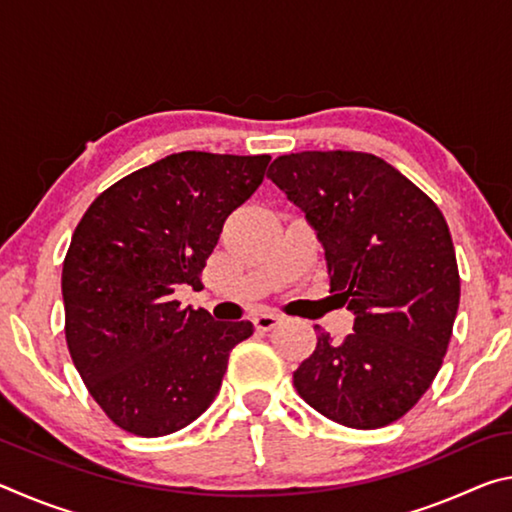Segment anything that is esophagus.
Here are the masks:
<instances>
[{"label": "esophagus", "mask_w": 512, "mask_h": 512, "mask_svg": "<svg viewBox=\"0 0 512 512\" xmlns=\"http://www.w3.org/2000/svg\"><path fill=\"white\" fill-rule=\"evenodd\" d=\"M277 323H280V316L271 314V311H266V314H257L253 318V325L259 329V332H268V329H273Z\"/></svg>", "instance_id": "1"}]
</instances>
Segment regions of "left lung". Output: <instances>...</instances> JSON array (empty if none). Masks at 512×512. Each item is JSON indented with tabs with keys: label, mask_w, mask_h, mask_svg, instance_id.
I'll return each instance as SVG.
<instances>
[{
	"label": "left lung",
	"mask_w": 512,
	"mask_h": 512,
	"mask_svg": "<svg viewBox=\"0 0 512 512\" xmlns=\"http://www.w3.org/2000/svg\"><path fill=\"white\" fill-rule=\"evenodd\" d=\"M268 178L316 228L329 291L354 311V332L341 343L314 327L316 350L293 372V386L343 427L400 420L443 366L461 300L443 212L372 153L280 155Z\"/></svg>",
	"instance_id": "1"
}]
</instances>
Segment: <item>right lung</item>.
I'll return each mask as SVG.
<instances>
[{
    "instance_id": "1",
    "label": "right lung",
    "mask_w": 512,
    "mask_h": 512,
    "mask_svg": "<svg viewBox=\"0 0 512 512\" xmlns=\"http://www.w3.org/2000/svg\"><path fill=\"white\" fill-rule=\"evenodd\" d=\"M271 155L173 153L94 198L63 262L65 339L103 413L128 433L167 436L219 393L253 323L180 307L201 287L223 223L262 185Z\"/></svg>"
}]
</instances>
